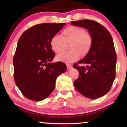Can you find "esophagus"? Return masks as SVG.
Segmentation results:
<instances>
[{"mask_svg": "<svg viewBox=\"0 0 127 127\" xmlns=\"http://www.w3.org/2000/svg\"><path fill=\"white\" fill-rule=\"evenodd\" d=\"M66 68H67L68 69H71L72 68V66L70 64H66Z\"/></svg>", "mask_w": 127, "mask_h": 127, "instance_id": "obj_1", "label": "esophagus"}]
</instances>
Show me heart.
Instances as JSON below:
<instances>
[{"mask_svg":"<svg viewBox=\"0 0 127 127\" xmlns=\"http://www.w3.org/2000/svg\"><path fill=\"white\" fill-rule=\"evenodd\" d=\"M62 37L54 35L51 37L50 44L54 52L61 54L65 50L66 45H70V51L58 55L56 59L66 63L77 61L79 56L86 57L89 54L93 45V37L91 33L82 27L70 26L62 32Z\"/></svg>","mask_w":127,"mask_h":127,"instance_id":"heart-1","label":"heart"}]
</instances>
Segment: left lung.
Segmentation results:
<instances>
[{
  "mask_svg": "<svg viewBox=\"0 0 127 127\" xmlns=\"http://www.w3.org/2000/svg\"><path fill=\"white\" fill-rule=\"evenodd\" d=\"M70 24L89 30L93 37V45L89 54L75 63L73 67L79 71L74 82L75 89L85 97L95 99L107 94L116 76V54L112 36L108 30L93 20L72 21ZM78 64H86V67Z\"/></svg>",
  "mask_w": 127,
  "mask_h": 127,
  "instance_id": "8db88e82",
  "label": "left lung"
}]
</instances>
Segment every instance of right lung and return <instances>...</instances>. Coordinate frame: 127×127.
Masks as SVG:
<instances>
[{
    "label": "right lung",
    "mask_w": 127,
    "mask_h": 127,
    "mask_svg": "<svg viewBox=\"0 0 127 127\" xmlns=\"http://www.w3.org/2000/svg\"><path fill=\"white\" fill-rule=\"evenodd\" d=\"M65 23H41L22 33L13 57L14 79L23 96L40 101L50 95L57 77L65 72L63 62L51 63L55 53L50 41Z\"/></svg>",
    "instance_id": "obj_1"
}]
</instances>
